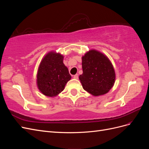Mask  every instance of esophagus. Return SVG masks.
I'll return each instance as SVG.
<instances>
[{
  "mask_svg": "<svg viewBox=\"0 0 149 149\" xmlns=\"http://www.w3.org/2000/svg\"><path fill=\"white\" fill-rule=\"evenodd\" d=\"M73 78L74 79H78V75L76 74H75V75H74V76H73Z\"/></svg>",
  "mask_w": 149,
  "mask_h": 149,
  "instance_id": "1",
  "label": "esophagus"
}]
</instances>
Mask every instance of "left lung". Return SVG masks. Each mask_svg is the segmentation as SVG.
Segmentation results:
<instances>
[{"label": "left lung", "instance_id": "obj_1", "mask_svg": "<svg viewBox=\"0 0 149 149\" xmlns=\"http://www.w3.org/2000/svg\"><path fill=\"white\" fill-rule=\"evenodd\" d=\"M81 58L83 74L79 75V79L83 89L96 97L107 93L116 80L115 70L109 58L92 49Z\"/></svg>", "mask_w": 149, "mask_h": 149}]
</instances>
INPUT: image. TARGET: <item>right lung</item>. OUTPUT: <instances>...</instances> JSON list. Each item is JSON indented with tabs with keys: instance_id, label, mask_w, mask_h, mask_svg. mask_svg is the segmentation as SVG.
Instances as JSON below:
<instances>
[{
	"instance_id": "right-lung-1",
	"label": "right lung",
	"mask_w": 149,
	"mask_h": 149,
	"mask_svg": "<svg viewBox=\"0 0 149 149\" xmlns=\"http://www.w3.org/2000/svg\"><path fill=\"white\" fill-rule=\"evenodd\" d=\"M64 56L55 51L48 52L40 63L37 86L43 95L54 97L64 90L71 76L63 63Z\"/></svg>"
}]
</instances>
